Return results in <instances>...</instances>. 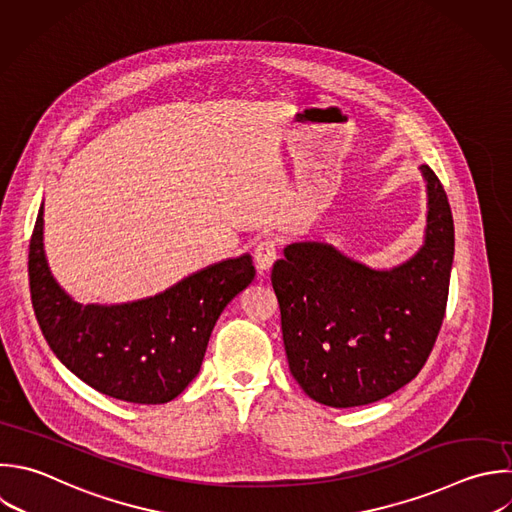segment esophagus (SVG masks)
Listing matches in <instances>:
<instances>
[{"label":"esophagus","instance_id":"1","mask_svg":"<svg viewBox=\"0 0 512 512\" xmlns=\"http://www.w3.org/2000/svg\"><path fill=\"white\" fill-rule=\"evenodd\" d=\"M278 258V252H276V242L274 240H262L256 244L254 248V262H256V268L260 274L268 272L274 262Z\"/></svg>","mask_w":512,"mask_h":512}]
</instances>
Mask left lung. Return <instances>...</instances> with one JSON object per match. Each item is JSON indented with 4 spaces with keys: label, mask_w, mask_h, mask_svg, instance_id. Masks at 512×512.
Returning <instances> with one entry per match:
<instances>
[{
    "label": "left lung",
    "mask_w": 512,
    "mask_h": 512,
    "mask_svg": "<svg viewBox=\"0 0 512 512\" xmlns=\"http://www.w3.org/2000/svg\"><path fill=\"white\" fill-rule=\"evenodd\" d=\"M424 242L406 262L370 268L326 242H292L272 268L288 366L332 408L362 406L408 384L442 326L454 258L446 192L428 166Z\"/></svg>",
    "instance_id": "8db88e82"
}]
</instances>
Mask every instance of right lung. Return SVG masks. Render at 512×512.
I'll return each instance as SVG.
<instances>
[{"instance_id":"obj_1","label":"right lung","mask_w":512,"mask_h":512,"mask_svg":"<svg viewBox=\"0 0 512 512\" xmlns=\"http://www.w3.org/2000/svg\"><path fill=\"white\" fill-rule=\"evenodd\" d=\"M32 304L60 362L98 392L134 402L174 400L200 372L222 310L252 280V256L206 266L168 290L124 304H80L52 276L44 204L30 242Z\"/></svg>"}]
</instances>
